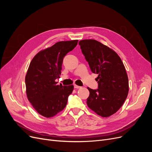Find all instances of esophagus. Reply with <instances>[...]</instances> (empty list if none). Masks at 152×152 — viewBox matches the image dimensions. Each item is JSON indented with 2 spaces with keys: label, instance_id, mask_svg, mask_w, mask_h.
<instances>
[{
  "label": "esophagus",
  "instance_id": "1",
  "mask_svg": "<svg viewBox=\"0 0 152 152\" xmlns=\"http://www.w3.org/2000/svg\"><path fill=\"white\" fill-rule=\"evenodd\" d=\"M74 88H75V89H80V88H81V87L79 86H77V85H74Z\"/></svg>",
  "mask_w": 152,
  "mask_h": 152
}]
</instances>
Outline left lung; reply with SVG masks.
Listing matches in <instances>:
<instances>
[{"label":"left lung","mask_w":152,"mask_h":152,"mask_svg":"<svg viewBox=\"0 0 152 152\" xmlns=\"http://www.w3.org/2000/svg\"><path fill=\"white\" fill-rule=\"evenodd\" d=\"M79 44L91 72L98 75V89L87 87V106L100 116L110 117L120 109L128 94L125 66L114 50L97 40H82Z\"/></svg>","instance_id":"left-lung-1"}]
</instances>
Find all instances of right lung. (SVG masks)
<instances>
[{
	"instance_id": "obj_1",
	"label": "right lung",
	"mask_w": 152,
	"mask_h": 152,
	"mask_svg": "<svg viewBox=\"0 0 152 152\" xmlns=\"http://www.w3.org/2000/svg\"><path fill=\"white\" fill-rule=\"evenodd\" d=\"M78 40L61 41L41 50L32 59L25 77L28 99L41 115L51 117L65 108L73 86L58 85L64 57L75 48Z\"/></svg>"
}]
</instances>
